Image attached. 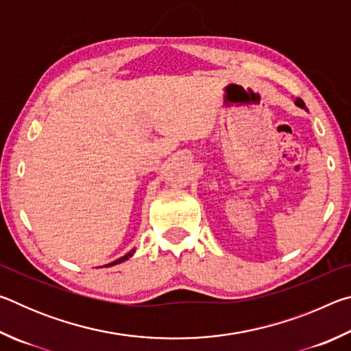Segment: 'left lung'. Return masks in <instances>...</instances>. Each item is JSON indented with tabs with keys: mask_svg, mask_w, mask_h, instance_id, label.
Returning a JSON list of instances; mask_svg holds the SVG:
<instances>
[{
	"mask_svg": "<svg viewBox=\"0 0 351 351\" xmlns=\"http://www.w3.org/2000/svg\"><path fill=\"white\" fill-rule=\"evenodd\" d=\"M295 104L299 105L300 108H305V104H304V100H302V99H297V100H295Z\"/></svg>",
	"mask_w": 351,
	"mask_h": 351,
	"instance_id": "obj_1",
	"label": "left lung"
}]
</instances>
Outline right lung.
Masks as SVG:
<instances>
[{"label":"right lung","mask_w":351,"mask_h":351,"mask_svg":"<svg viewBox=\"0 0 351 351\" xmlns=\"http://www.w3.org/2000/svg\"><path fill=\"white\" fill-rule=\"evenodd\" d=\"M134 254V249H132V251H130L127 255H123V257H121L119 260H116V261H112V263H110V265H106V266H112V265H116V263H121V261H123V260H127L128 257H132V255Z\"/></svg>","instance_id":"add662e5"}]
</instances>
